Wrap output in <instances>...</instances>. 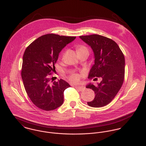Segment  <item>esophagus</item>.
I'll use <instances>...</instances> for the list:
<instances>
[{
  "instance_id": "1",
  "label": "esophagus",
  "mask_w": 146,
  "mask_h": 146,
  "mask_svg": "<svg viewBox=\"0 0 146 146\" xmlns=\"http://www.w3.org/2000/svg\"><path fill=\"white\" fill-rule=\"evenodd\" d=\"M75 87L80 91H82L85 90V87L83 86H75Z\"/></svg>"
}]
</instances>
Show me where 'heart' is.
<instances>
[{
  "label": "heart",
  "instance_id": "b5f03b06",
  "mask_svg": "<svg viewBox=\"0 0 146 146\" xmlns=\"http://www.w3.org/2000/svg\"><path fill=\"white\" fill-rule=\"evenodd\" d=\"M84 50L88 51V49H87V48L86 47H85V46H79L78 48V51H84ZM79 75H77V74H72V75L70 76V79H71V80L72 81V82H78V81L79 80Z\"/></svg>",
  "mask_w": 146,
  "mask_h": 146
}]
</instances>
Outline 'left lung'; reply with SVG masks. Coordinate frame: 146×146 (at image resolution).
Here are the masks:
<instances>
[{"mask_svg": "<svg viewBox=\"0 0 146 146\" xmlns=\"http://www.w3.org/2000/svg\"><path fill=\"white\" fill-rule=\"evenodd\" d=\"M79 38L91 48L94 54L95 63L88 78H102L96 86L91 83L86 86L95 94L94 100L87 104L95 108L105 106L116 96L123 84L125 67L123 54L115 42L107 37L92 35Z\"/></svg>", "mask_w": 146, "mask_h": 146, "instance_id": "1", "label": "left lung"}]
</instances>
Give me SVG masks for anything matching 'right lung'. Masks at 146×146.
<instances>
[{
	"instance_id": "right-lung-1",
	"label": "right lung",
	"mask_w": 146,
	"mask_h": 146,
	"mask_svg": "<svg viewBox=\"0 0 146 146\" xmlns=\"http://www.w3.org/2000/svg\"><path fill=\"white\" fill-rule=\"evenodd\" d=\"M76 37L48 34L38 38L25 50L23 58L21 77L25 91L32 102L44 110H52L64 101V91L70 87L63 79L50 83L51 71L59 52Z\"/></svg>"
}]
</instances>
